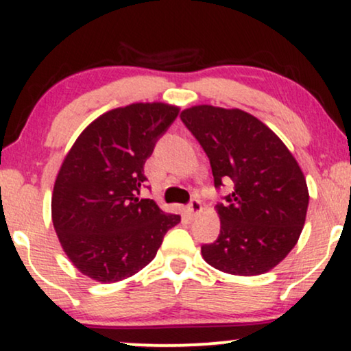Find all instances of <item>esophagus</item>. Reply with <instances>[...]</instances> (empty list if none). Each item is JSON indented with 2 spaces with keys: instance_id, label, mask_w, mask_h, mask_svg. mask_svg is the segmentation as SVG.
Returning a JSON list of instances; mask_svg holds the SVG:
<instances>
[{
  "instance_id": "obj_1",
  "label": "esophagus",
  "mask_w": 351,
  "mask_h": 351,
  "mask_svg": "<svg viewBox=\"0 0 351 351\" xmlns=\"http://www.w3.org/2000/svg\"><path fill=\"white\" fill-rule=\"evenodd\" d=\"M201 203H199V199H191L190 203H189V210L191 214H198V213H201Z\"/></svg>"
}]
</instances>
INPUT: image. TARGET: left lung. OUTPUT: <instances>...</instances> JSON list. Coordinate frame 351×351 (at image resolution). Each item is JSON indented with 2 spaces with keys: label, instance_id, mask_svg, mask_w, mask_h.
<instances>
[{
  "label": "left lung",
  "instance_id": "left-lung-1",
  "mask_svg": "<svg viewBox=\"0 0 351 351\" xmlns=\"http://www.w3.org/2000/svg\"><path fill=\"white\" fill-rule=\"evenodd\" d=\"M180 119L208 155L215 189L233 182L215 206L220 234L201 246L203 258L230 275L271 270L305 223L308 189L299 162L270 128L239 108L195 105Z\"/></svg>",
  "mask_w": 351,
  "mask_h": 351
}]
</instances>
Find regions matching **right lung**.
<instances>
[{"mask_svg": "<svg viewBox=\"0 0 351 351\" xmlns=\"http://www.w3.org/2000/svg\"><path fill=\"white\" fill-rule=\"evenodd\" d=\"M179 114L169 104H131L94 119L66 153L52 191V223L70 262L117 282L155 258L180 215L141 199L143 165Z\"/></svg>", "mask_w": 351, "mask_h": 351, "instance_id": "right-lung-1", "label": "right lung"}]
</instances>
